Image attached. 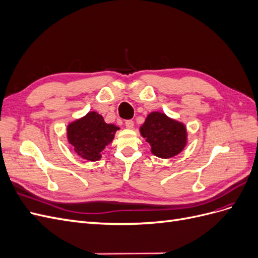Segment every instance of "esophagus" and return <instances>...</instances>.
Masks as SVG:
<instances>
[{
  "label": "esophagus",
  "instance_id": "1",
  "mask_svg": "<svg viewBox=\"0 0 258 258\" xmlns=\"http://www.w3.org/2000/svg\"><path fill=\"white\" fill-rule=\"evenodd\" d=\"M124 124H126V127L128 128V129H132L135 127V122L132 121V120H127L126 122H124Z\"/></svg>",
  "mask_w": 258,
  "mask_h": 258
}]
</instances>
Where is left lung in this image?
Masks as SVG:
<instances>
[{
    "mask_svg": "<svg viewBox=\"0 0 258 258\" xmlns=\"http://www.w3.org/2000/svg\"><path fill=\"white\" fill-rule=\"evenodd\" d=\"M140 134L150 144L152 154L163 159L178 155L188 142L185 123L159 111L147 115Z\"/></svg>",
    "mask_w": 258,
    "mask_h": 258,
    "instance_id": "obj_1",
    "label": "left lung"
}]
</instances>
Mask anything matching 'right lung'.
I'll list each match as a JSON object with an SVG mask.
<instances>
[{
	"instance_id": "add662e5",
	"label": "right lung",
	"mask_w": 258,
	"mask_h": 258,
	"mask_svg": "<svg viewBox=\"0 0 258 258\" xmlns=\"http://www.w3.org/2000/svg\"><path fill=\"white\" fill-rule=\"evenodd\" d=\"M119 129L114 123H106L102 115L89 111L68 123L67 139L81 158L98 161L102 158L104 148L113 142L116 131Z\"/></svg>"
}]
</instances>
